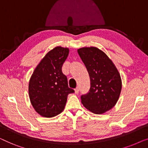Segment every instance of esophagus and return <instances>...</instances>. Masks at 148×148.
Segmentation results:
<instances>
[{"mask_svg":"<svg viewBox=\"0 0 148 148\" xmlns=\"http://www.w3.org/2000/svg\"><path fill=\"white\" fill-rule=\"evenodd\" d=\"M79 92V87H77V88L75 89V94H78Z\"/></svg>","mask_w":148,"mask_h":148,"instance_id":"34e87169","label":"esophagus"}]
</instances>
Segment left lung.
<instances>
[{
  "label": "left lung",
  "instance_id": "1",
  "mask_svg": "<svg viewBox=\"0 0 148 148\" xmlns=\"http://www.w3.org/2000/svg\"><path fill=\"white\" fill-rule=\"evenodd\" d=\"M78 54L90 78V88L81 99L84 106L95 114H102L114 106L120 96L121 76L111 60L96 47L82 48Z\"/></svg>",
  "mask_w": 148,
  "mask_h": 148
}]
</instances>
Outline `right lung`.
Listing matches in <instances>:
<instances>
[{"label": "right lung", "instance_id": "1", "mask_svg": "<svg viewBox=\"0 0 148 148\" xmlns=\"http://www.w3.org/2000/svg\"><path fill=\"white\" fill-rule=\"evenodd\" d=\"M68 48L57 46L46 54L34 70L29 83L32 106L38 114L50 118L64 110L67 96L75 91L68 86L62 66L69 54Z\"/></svg>", "mask_w": 148, "mask_h": 148}]
</instances>
